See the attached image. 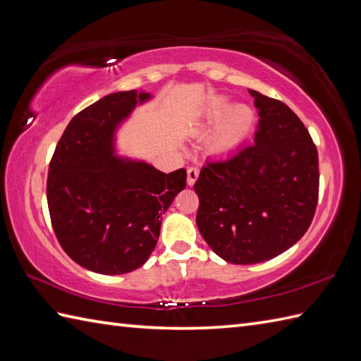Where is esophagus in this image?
<instances>
[{"mask_svg": "<svg viewBox=\"0 0 361 361\" xmlns=\"http://www.w3.org/2000/svg\"><path fill=\"white\" fill-rule=\"evenodd\" d=\"M198 178V169L197 167H189L188 169V185L194 186V183Z\"/></svg>", "mask_w": 361, "mask_h": 361, "instance_id": "obj_1", "label": "esophagus"}]
</instances>
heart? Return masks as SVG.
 Segmentation results:
<instances>
[{"label": "heart", "mask_w": 361, "mask_h": 361, "mask_svg": "<svg viewBox=\"0 0 361 361\" xmlns=\"http://www.w3.org/2000/svg\"><path fill=\"white\" fill-rule=\"evenodd\" d=\"M256 113L247 104H234L228 96L217 94L206 101L195 119V130L211 133L206 149L214 157H229L239 152L255 130Z\"/></svg>", "instance_id": "b5f03b06"}]
</instances>
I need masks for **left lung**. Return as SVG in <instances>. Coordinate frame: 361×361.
Here are the masks:
<instances>
[{
  "mask_svg": "<svg viewBox=\"0 0 361 361\" xmlns=\"http://www.w3.org/2000/svg\"><path fill=\"white\" fill-rule=\"evenodd\" d=\"M259 110L255 144L206 164L195 181L197 226L226 262L270 260L301 239L318 203V152L286 104L250 90Z\"/></svg>",
  "mask_w": 361,
  "mask_h": 361,
  "instance_id": "obj_1",
  "label": "left lung"
}]
</instances>
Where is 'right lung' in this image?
I'll return each instance as SVG.
<instances>
[{
	"label": "right lung",
	"instance_id": "right-lung-1",
	"mask_svg": "<svg viewBox=\"0 0 361 361\" xmlns=\"http://www.w3.org/2000/svg\"><path fill=\"white\" fill-rule=\"evenodd\" d=\"M144 90L99 99L71 119L49 164L48 208L54 233L74 262L99 274H124L147 262L163 214L186 188V171L164 173L121 155L118 135Z\"/></svg>",
	"mask_w": 361,
	"mask_h": 361
}]
</instances>
